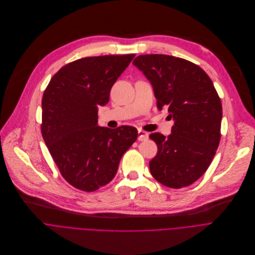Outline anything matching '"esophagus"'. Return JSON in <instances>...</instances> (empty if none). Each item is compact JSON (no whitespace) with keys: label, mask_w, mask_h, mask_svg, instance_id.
<instances>
[{"label":"esophagus","mask_w":255,"mask_h":255,"mask_svg":"<svg viewBox=\"0 0 255 255\" xmlns=\"http://www.w3.org/2000/svg\"><path fill=\"white\" fill-rule=\"evenodd\" d=\"M137 133H138V137H137L138 140H145L148 138V133L140 128L137 130Z\"/></svg>","instance_id":"34e87169"}]
</instances>
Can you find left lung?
Here are the masks:
<instances>
[{
    "instance_id": "8db88e82",
    "label": "left lung",
    "mask_w": 255,
    "mask_h": 255,
    "mask_svg": "<svg viewBox=\"0 0 255 255\" xmlns=\"http://www.w3.org/2000/svg\"><path fill=\"white\" fill-rule=\"evenodd\" d=\"M154 87L159 111L175 121L167 137H149L158 145L149 170L158 182L181 189L209 168L221 137L222 105L212 80L201 67L164 54L139 55L133 60Z\"/></svg>"
}]
</instances>
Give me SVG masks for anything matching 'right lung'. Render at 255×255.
Returning <instances> with one entry per match:
<instances>
[{
    "label": "right lung",
    "mask_w": 255,
    "mask_h": 255,
    "mask_svg": "<svg viewBox=\"0 0 255 255\" xmlns=\"http://www.w3.org/2000/svg\"><path fill=\"white\" fill-rule=\"evenodd\" d=\"M135 54L85 57L64 65L42 97L41 133L61 176L74 188L94 192L116 176L137 137L136 128L97 126L98 107Z\"/></svg>",
    "instance_id": "right-lung-1"
}]
</instances>
